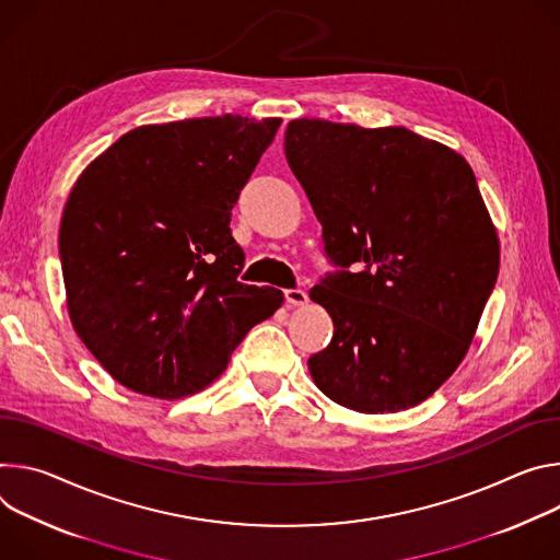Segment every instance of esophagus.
<instances>
[{
	"label": "esophagus",
	"instance_id": "1",
	"mask_svg": "<svg viewBox=\"0 0 560 560\" xmlns=\"http://www.w3.org/2000/svg\"><path fill=\"white\" fill-rule=\"evenodd\" d=\"M284 300H287V304H291V306H302V304L308 302V295H306L302 289H287V291H284Z\"/></svg>",
	"mask_w": 560,
	"mask_h": 560
}]
</instances>
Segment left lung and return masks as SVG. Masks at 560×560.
Segmentation results:
<instances>
[{"label":"left lung","mask_w":560,"mask_h":560,"mask_svg":"<svg viewBox=\"0 0 560 560\" xmlns=\"http://www.w3.org/2000/svg\"><path fill=\"white\" fill-rule=\"evenodd\" d=\"M284 153L342 267L308 291L334 320L308 358L314 383L360 413L416 407L467 355L499 276L471 166L405 127L306 117L289 121Z\"/></svg>","instance_id":"left-lung-1"}]
</instances>
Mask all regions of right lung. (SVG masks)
I'll return each mask as SVG.
<instances>
[{"label":"right lung","instance_id":"add662e5","mask_svg":"<svg viewBox=\"0 0 560 560\" xmlns=\"http://www.w3.org/2000/svg\"><path fill=\"white\" fill-rule=\"evenodd\" d=\"M282 119L147 124L78 177L59 224L75 334L127 389L173 400L220 378L284 295L237 282L231 209Z\"/></svg>","mask_w":560,"mask_h":560}]
</instances>
